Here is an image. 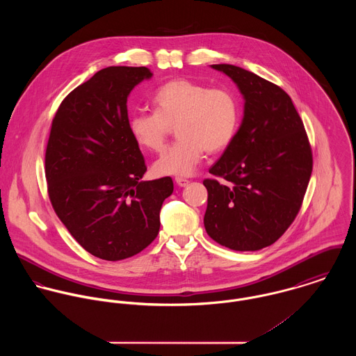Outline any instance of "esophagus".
Segmentation results:
<instances>
[{
  "instance_id": "esophagus-1",
  "label": "esophagus",
  "mask_w": 356,
  "mask_h": 356,
  "mask_svg": "<svg viewBox=\"0 0 356 356\" xmlns=\"http://www.w3.org/2000/svg\"><path fill=\"white\" fill-rule=\"evenodd\" d=\"M175 182H177L179 186H186L191 181L186 179V178H184V177H177V178H175Z\"/></svg>"
}]
</instances>
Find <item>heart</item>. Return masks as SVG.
<instances>
[{
  "mask_svg": "<svg viewBox=\"0 0 356 356\" xmlns=\"http://www.w3.org/2000/svg\"><path fill=\"white\" fill-rule=\"evenodd\" d=\"M152 112H136L129 119L133 138L145 149L161 152L170 126L179 137L154 163L160 175H191L205 151L226 149L241 122V102L226 88H208L189 81L172 79L156 89Z\"/></svg>",
  "mask_w": 356,
  "mask_h": 356,
  "instance_id": "1",
  "label": "heart"
}]
</instances>
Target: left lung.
Segmentation results:
<instances>
[{"mask_svg":"<svg viewBox=\"0 0 356 356\" xmlns=\"http://www.w3.org/2000/svg\"><path fill=\"white\" fill-rule=\"evenodd\" d=\"M212 68L240 88L243 123L204 179V226L218 244L259 251L274 244L298 216L312 172V151L292 99L280 86L232 64Z\"/></svg>","mask_w":356,"mask_h":356,"instance_id":"1","label":"left lung"}]
</instances>
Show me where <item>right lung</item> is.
<instances>
[{
    "label": "right lung",
    "instance_id": "obj_1",
    "mask_svg": "<svg viewBox=\"0 0 356 356\" xmlns=\"http://www.w3.org/2000/svg\"><path fill=\"white\" fill-rule=\"evenodd\" d=\"M147 67H108L57 108L45 153L51 207L78 244L104 260L140 254L157 237L170 177L147 171L129 130L127 96L152 76Z\"/></svg>",
    "mask_w": 356,
    "mask_h": 356
}]
</instances>
